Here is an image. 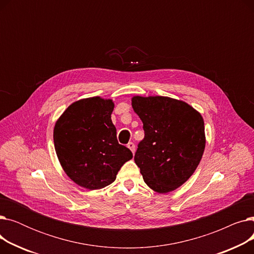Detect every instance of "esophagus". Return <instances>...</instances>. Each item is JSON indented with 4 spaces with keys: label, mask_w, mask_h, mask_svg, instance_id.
<instances>
[{
    "label": "esophagus",
    "mask_w": 254,
    "mask_h": 254,
    "mask_svg": "<svg viewBox=\"0 0 254 254\" xmlns=\"http://www.w3.org/2000/svg\"><path fill=\"white\" fill-rule=\"evenodd\" d=\"M127 148L130 149V151H131L132 153H134V152H135V144L132 143V142H129V143L127 144Z\"/></svg>",
    "instance_id": "1"
}]
</instances>
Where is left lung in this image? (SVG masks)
Segmentation results:
<instances>
[{
  "label": "left lung",
  "mask_w": 254,
  "mask_h": 254,
  "mask_svg": "<svg viewBox=\"0 0 254 254\" xmlns=\"http://www.w3.org/2000/svg\"><path fill=\"white\" fill-rule=\"evenodd\" d=\"M131 107L145 131L135 154L144 182L158 193L175 190L202 159L206 146L203 116L184 101L162 96H134Z\"/></svg>",
  "instance_id": "1"
}]
</instances>
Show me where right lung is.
Segmentation results:
<instances>
[{"label":"right lung","mask_w":254,"mask_h":254,"mask_svg":"<svg viewBox=\"0 0 254 254\" xmlns=\"http://www.w3.org/2000/svg\"><path fill=\"white\" fill-rule=\"evenodd\" d=\"M111 99L92 97L72 103L57 120L53 141L60 164L73 182L89 190L111 184L131 151L118 144Z\"/></svg>","instance_id":"1"}]
</instances>
